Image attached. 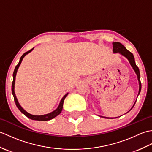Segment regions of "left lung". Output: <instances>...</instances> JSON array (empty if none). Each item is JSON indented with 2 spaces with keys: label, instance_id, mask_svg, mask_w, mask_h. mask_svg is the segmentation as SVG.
<instances>
[{
  "label": "left lung",
  "instance_id": "left-lung-1",
  "mask_svg": "<svg viewBox=\"0 0 152 152\" xmlns=\"http://www.w3.org/2000/svg\"><path fill=\"white\" fill-rule=\"evenodd\" d=\"M113 53H119V54L122 55L123 56H124L125 57L127 58L128 59L129 62L131 66L133 68L134 71L136 73L137 76V79H138V84H139V90H138V95L140 94V91H141V82H140V71L139 69H138V66H137L136 63H135V61H134V57L133 54L131 52H130L129 51H128L127 49H126V48L123 46V45L119 43V42H113ZM136 101L134 102V104L133 106V107L131 108V110L133 108V106L135 104V102ZM129 110V111H130ZM100 117H102V118H107V119H114V118H107V117H103V116H100Z\"/></svg>",
  "mask_w": 152,
  "mask_h": 152
}]
</instances>
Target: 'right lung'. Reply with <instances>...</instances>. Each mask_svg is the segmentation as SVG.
<instances>
[{"instance_id": "right-lung-1", "label": "right lung", "mask_w": 152, "mask_h": 152, "mask_svg": "<svg viewBox=\"0 0 152 152\" xmlns=\"http://www.w3.org/2000/svg\"><path fill=\"white\" fill-rule=\"evenodd\" d=\"M34 49V48L33 49H31V50H29L27 52L25 53L23 56L21 57L20 59H19V62L18 64V65L15 66L14 71V73H13V82H12V95L14 96V101L15 102V104L17 106L19 110L21 112V113H23L25 115H26L27 118H28L29 119H33V120H37V121H48V120H50V119H53L54 118H56V116H57L59 115L60 113L63 110V102H64V99L66 98V96L69 94V93H67L66 94H65L64 95L63 97L61 99V101L59 102V104L58 106V107L53 110V112H51L50 113H48V114H44V115H33L30 114V113L27 112L26 110H25L21 107V106L19 104V103L18 101V99L16 97L15 94V91H14V89H15V76H16V74H17L18 72V70L19 69V66H20V64L22 62V60L23 59V58L25 57V56L27 55L28 53H29L30 52H31Z\"/></svg>"}]
</instances>
